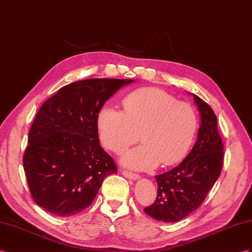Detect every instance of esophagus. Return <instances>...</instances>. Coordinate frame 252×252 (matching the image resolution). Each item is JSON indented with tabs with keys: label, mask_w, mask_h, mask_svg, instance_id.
<instances>
[{
	"label": "esophagus",
	"mask_w": 252,
	"mask_h": 252,
	"mask_svg": "<svg viewBox=\"0 0 252 252\" xmlns=\"http://www.w3.org/2000/svg\"><path fill=\"white\" fill-rule=\"evenodd\" d=\"M121 173H122V175H124L125 177L128 178V179H132V180H136V179H138V175H137V173L131 172V171H127V170H126V169H122V170H121Z\"/></svg>",
	"instance_id": "esophagus-1"
}]
</instances>
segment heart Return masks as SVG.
Listing matches in <instances>:
<instances>
[{"instance_id": "b5f03b06", "label": "heart", "mask_w": 252, "mask_h": 252, "mask_svg": "<svg viewBox=\"0 0 252 252\" xmlns=\"http://www.w3.org/2000/svg\"><path fill=\"white\" fill-rule=\"evenodd\" d=\"M102 144L116 153L124 152L139 138L143 145L126 152L122 162L136 169H150L158 163L180 162L189 152L198 128V115L189 103L154 88L127 94L124 111L103 106L98 115Z\"/></svg>"}]
</instances>
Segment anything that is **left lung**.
<instances>
[{"instance_id": "left-lung-1", "label": "left lung", "mask_w": 252, "mask_h": 252, "mask_svg": "<svg viewBox=\"0 0 252 252\" xmlns=\"http://www.w3.org/2000/svg\"><path fill=\"white\" fill-rule=\"evenodd\" d=\"M192 95L201 116L196 144L177 167L156 176L157 199L144 210L159 221L176 222L197 210L222 169L223 145L216 115L208 103Z\"/></svg>"}]
</instances>
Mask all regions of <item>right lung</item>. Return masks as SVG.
<instances>
[{
  "instance_id": "add662e5",
  "label": "right lung",
  "mask_w": 252,
  "mask_h": 252,
  "mask_svg": "<svg viewBox=\"0 0 252 252\" xmlns=\"http://www.w3.org/2000/svg\"><path fill=\"white\" fill-rule=\"evenodd\" d=\"M133 80L88 79L63 86L38 111L23 167L36 204L61 217L92 204L103 180L117 172L102 149L98 115L104 103Z\"/></svg>"
}]
</instances>
